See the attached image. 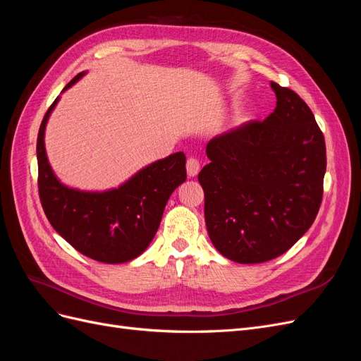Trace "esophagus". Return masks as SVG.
<instances>
[{"label": "esophagus", "instance_id": "obj_1", "mask_svg": "<svg viewBox=\"0 0 361 361\" xmlns=\"http://www.w3.org/2000/svg\"><path fill=\"white\" fill-rule=\"evenodd\" d=\"M199 170H200V162H199V159L194 158V157L188 158V161H187V173H188V176H190V178L197 176Z\"/></svg>", "mask_w": 361, "mask_h": 361}]
</instances>
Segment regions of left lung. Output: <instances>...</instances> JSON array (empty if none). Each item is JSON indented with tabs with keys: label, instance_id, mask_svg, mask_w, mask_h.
I'll list each match as a JSON object with an SVG mask.
<instances>
[{
	"label": "left lung",
	"instance_id": "obj_1",
	"mask_svg": "<svg viewBox=\"0 0 361 361\" xmlns=\"http://www.w3.org/2000/svg\"><path fill=\"white\" fill-rule=\"evenodd\" d=\"M277 106L214 137L199 173L204 221L214 247L238 264L288 251L309 231L322 202L325 140L314 116L290 89L271 82Z\"/></svg>",
	"mask_w": 361,
	"mask_h": 361
}]
</instances>
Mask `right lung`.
Segmentation results:
<instances>
[{"instance_id":"right-lung-1","label":"right lung","mask_w":361,"mask_h":361,"mask_svg":"<svg viewBox=\"0 0 361 361\" xmlns=\"http://www.w3.org/2000/svg\"><path fill=\"white\" fill-rule=\"evenodd\" d=\"M84 75H76L63 92ZM59 101L60 96L48 108L37 135V183L43 211L56 232L84 256L104 264L133 260L149 247L171 192L187 179V158L183 152H176L152 162L118 188H69L54 174L45 149L47 123Z\"/></svg>"}]
</instances>
